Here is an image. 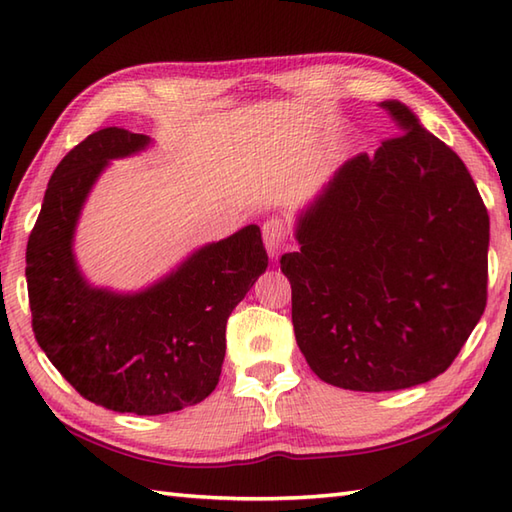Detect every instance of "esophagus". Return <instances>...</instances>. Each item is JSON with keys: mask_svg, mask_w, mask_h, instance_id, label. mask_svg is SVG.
Returning <instances> with one entry per match:
<instances>
[{"mask_svg": "<svg viewBox=\"0 0 512 512\" xmlns=\"http://www.w3.org/2000/svg\"><path fill=\"white\" fill-rule=\"evenodd\" d=\"M262 237H264V246L268 250V255L277 259L281 248H284L286 239H288V228L284 224V220H279V217H273V220L264 222L262 226Z\"/></svg>", "mask_w": 512, "mask_h": 512, "instance_id": "34e87169", "label": "esophagus"}]
</instances>
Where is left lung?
Returning <instances> with one entry per match:
<instances>
[{
  "instance_id": "obj_1",
  "label": "left lung",
  "mask_w": 512,
  "mask_h": 512,
  "mask_svg": "<svg viewBox=\"0 0 512 512\" xmlns=\"http://www.w3.org/2000/svg\"><path fill=\"white\" fill-rule=\"evenodd\" d=\"M378 105L400 136L334 171L281 257L301 354L352 391L440 376L486 308L491 226L469 169L405 103Z\"/></svg>"
}]
</instances>
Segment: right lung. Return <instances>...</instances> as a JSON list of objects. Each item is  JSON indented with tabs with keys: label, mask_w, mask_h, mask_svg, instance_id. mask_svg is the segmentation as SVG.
<instances>
[{
	"label": "right lung",
	"mask_w": 512,
	"mask_h": 512,
	"mask_svg": "<svg viewBox=\"0 0 512 512\" xmlns=\"http://www.w3.org/2000/svg\"><path fill=\"white\" fill-rule=\"evenodd\" d=\"M154 140L105 127L76 145L48 182L26 248L37 343L83 398L105 409L160 416L198 405L215 389L226 354V321L268 255L257 224L195 248L140 290L90 284L76 264L74 235L85 202L112 160Z\"/></svg>",
	"instance_id": "add662e5"
}]
</instances>
